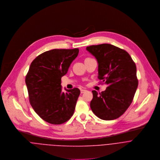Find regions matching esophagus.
Masks as SVG:
<instances>
[{"mask_svg":"<svg viewBox=\"0 0 160 160\" xmlns=\"http://www.w3.org/2000/svg\"><path fill=\"white\" fill-rule=\"evenodd\" d=\"M86 91H87V90H86V89H81V93H84V92H86Z\"/></svg>","mask_w":160,"mask_h":160,"instance_id":"1","label":"esophagus"}]
</instances>
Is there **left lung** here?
Here are the masks:
<instances>
[{
	"label": "left lung",
	"mask_w": 160,
	"mask_h": 160,
	"mask_svg": "<svg viewBox=\"0 0 160 160\" xmlns=\"http://www.w3.org/2000/svg\"><path fill=\"white\" fill-rule=\"evenodd\" d=\"M98 63V78L108 85L100 93L92 91V112L105 120L120 117L131 104L138 86L136 66L130 55L114 45L104 43L86 47Z\"/></svg>",
	"instance_id": "obj_1"
}]
</instances>
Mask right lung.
Wrapping results in <instances>:
<instances>
[{"mask_svg":"<svg viewBox=\"0 0 160 160\" xmlns=\"http://www.w3.org/2000/svg\"><path fill=\"white\" fill-rule=\"evenodd\" d=\"M78 53V48L53 49L40 54L31 63L25 79L29 102L47 122L61 124L74 114L80 90L75 88L63 92L61 78Z\"/></svg>","mask_w":160,"mask_h":160,"instance_id":"obj_1","label":"right lung"}]
</instances>
